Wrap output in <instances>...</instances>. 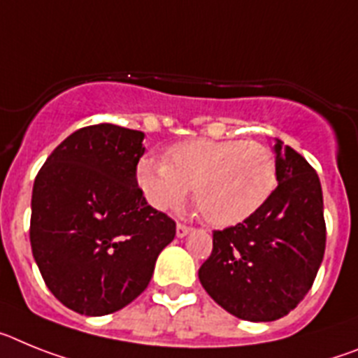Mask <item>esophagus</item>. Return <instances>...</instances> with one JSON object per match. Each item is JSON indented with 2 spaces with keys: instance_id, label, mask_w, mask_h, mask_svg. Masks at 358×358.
<instances>
[{
  "instance_id": "obj_1",
  "label": "esophagus",
  "mask_w": 358,
  "mask_h": 358,
  "mask_svg": "<svg viewBox=\"0 0 358 358\" xmlns=\"http://www.w3.org/2000/svg\"><path fill=\"white\" fill-rule=\"evenodd\" d=\"M189 232H191V227L183 225V223H178V225H176V236H178V238H183V236H187Z\"/></svg>"
}]
</instances>
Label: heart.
<instances>
[{
  "label": "heart",
  "mask_w": 358,
  "mask_h": 358,
  "mask_svg": "<svg viewBox=\"0 0 358 358\" xmlns=\"http://www.w3.org/2000/svg\"><path fill=\"white\" fill-rule=\"evenodd\" d=\"M136 178L155 209H167L192 187V200L210 225L243 222L278 185V164L256 141L191 138L166 151L164 162L144 158Z\"/></svg>",
  "instance_id": "obj_1"
}]
</instances>
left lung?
Masks as SVG:
<instances>
[{
	"mask_svg": "<svg viewBox=\"0 0 358 358\" xmlns=\"http://www.w3.org/2000/svg\"><path fill=\"white\" fill-rule=\"evenodd\" d=\"M273 151L278 187L252 216L213 232V252L198 270L222 308L252 322L281 319L304 299L326 248L315 169L281 141Z\"/></svg>",
	"mask_w": 358,
	"mask_h": 358,
	"instance_id": "8db88e82",
	"label": "left lung"
}]
</instances>
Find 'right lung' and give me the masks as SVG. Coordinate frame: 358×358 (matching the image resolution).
Segmentation results:
<instances>
[{
	"instance_id": "add662e5",
	"label": "right lung",
	"mask_w": 358,
	"mask_h": 358,
	"mask_svg": "<svg viewBox=\"0 0 358 358\" xmlns=\"http://www.w3.org/2000/svg\"><path fill=\"white\" fill-rule=\"evenodd\" d=\"M144 133L95 124L46 158L32 191L30 245L55 299L108 315L148 288L176 223L148 205L136 182Z\"/></svg>"
}]
</instances>
